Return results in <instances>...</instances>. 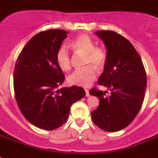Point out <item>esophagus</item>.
<instances>
[{
    "instance_id": "esophagus-1",
    "label": "esophagus",
    "mask_w": 158,
    "mask_h": 158,
    "mask_svg": "<svg viewBox=\"0 0 158 158\" xmlns=\"http://www.w3.org/2000/svg\"><path fill=\"white\" fill-rule=\"evenodd\" d=\"M85 92H86V97H89L90 96V93H89V91L85 89Z\"/></svg>"
}]
</instances>
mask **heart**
<instances>
[{
	"label": "heart",
	"instance_id": "heart-1",
	"mask_svg": "<svg viewBox=\"0 0 158 158\" xmlns=\"http://www.w3.org/2000/svg\"><path fill=\"white\" fill-rule=\"evenodd\" d=\"M70 45L79 53L85 54L83 65L85 67L76 70L67 78L70 85L89 87L97 78V70L105 67L107 55L103 48L95 46L94 42L86 35H80L75 38ZM56 61L62 71H69L71 69V57L66 46H61L56 53Z\"/></svg>",
	"mask_w": 158,
	"mask_h": 158
}]
</instances>
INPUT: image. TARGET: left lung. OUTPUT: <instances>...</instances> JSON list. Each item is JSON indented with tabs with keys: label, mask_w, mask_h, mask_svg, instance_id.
Segmentation results:
<instances>
[{
	"label": "left lung",
	"mask_w": 158,
	"mask_h": 158,
	"mask_svg": "<svg viewBox=\"0 0 158 158\" xmlns=\"http://www.w3.org/2000/svg\"><path fill=\"white\" fill-rule=\"evenodd\" d=\"M96 34L107 49L98 84L109 88L110 96L91 89L89 93L100 101L92 112V119L102 130L114 132L127 127L138 114L144 99L147 76L139 53L128 40L112 31H97Z\"/></svg>",
	"instance_id": "left-lung-1"
}]
</instances>
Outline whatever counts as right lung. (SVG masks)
I'll list each match as a JSON object with an SVG mask.
<instances>
[{"label": "right lung", "mask_w": 158, "mask_h": 158, "mask_svg": "<svg viewBox=\"0 0 158 158\" xmlns=\"http://www.w3.org/2000/svg\"><path fill=\"white\" fill-rule=\"evenodd\" d=\"M67 31H41L27 43L14 70L15 99L23 115L36 127L51 131L66 123L70 106L85 97L83 88L72 86L56 91L65 79L56 53Z\"/></svg>", "instance_id": "obj_1"}]
</instances>
